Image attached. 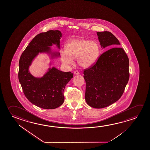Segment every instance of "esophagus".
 Wrapping results in <instances>:
<instances>
[{
  "label": "esophagus",
  "instance_id": "1",
  "mask_svg": "<svg viewBox=\"0 0 150 150\" xmlns=\"http://www.w3.org/2000/svg\"><path fill=\"white\" fill-rule=\"evenodd\" d=\"M74 74H75V75H78L79 74V72L77 70H76V71H74Z\"/></svg>",
  "mask_w": 150,
  "mask_h": 150
}]
</instances>
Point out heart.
Returning <instances> with one entry per match:
<instances>
[{
  "mask_svg": "<svg viewBox=\"0 0 150 150\" xmlns=\"http://www.w3.org/2000/svg\"><path fill=\"white\" fill-rule=\"evenodd\" d=\"M63 63L71 64L78 59L79 65L88 68L96 62L99 55V46L97 42L85 38H76L68 43L66 49L60 50Z\"/></svg>",
  "mask_w": 150,
  "mask_h": 150,
  "instance_id": "heart-1",
  "label": "heart"
}]
</instances>
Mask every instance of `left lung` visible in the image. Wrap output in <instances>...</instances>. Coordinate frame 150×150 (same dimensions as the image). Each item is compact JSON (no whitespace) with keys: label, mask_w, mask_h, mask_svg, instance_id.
<instances>
[{"label":"left lung","mask_w":150,"mask_h":150,"mask_svg":"<svg viewBox=\"0 0 150 150\" xmlns=\"http://www.w3.org/2000/svg\"><path fill=\"white\" fill-rule=\"evenodd\" d=\"M97 34L103 48L120 45L110 32ZM83 74L86 102L93 108H105L120 99L124 92L129 79V59L122 48L113 47L100 54L92 66L83 69Z\"/></svg>","instance_id":"8db88e82"}]
</instances>
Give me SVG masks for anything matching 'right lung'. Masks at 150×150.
Returning a JSON list of instances; mask_svg holds the SVG:
<instances>
[{
    "instance_id": "add662e5",
    "label": "right lung",
    "mask_w": 150,
    "mask_h": 150,
    "mask_svg": "<svg viewBox=\"0 0 150 150\" xmlns=\"http://www.w3.org/2000/svg\"><path fill=\"white\" fill-rule=\"evenodd\" d=\"M62 34L50 30L37 35L22 53L19 60L18 81L24 94L32 103L45 109H54L64 101L65 87L73 78L71 71L64 72L52 67L41 78L34 77L28 68L34 58L42 52H49L52 44L60 47ZM59 55V54H58Z\"/></svg>"
}]
</instances>
